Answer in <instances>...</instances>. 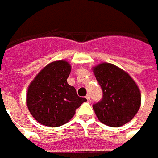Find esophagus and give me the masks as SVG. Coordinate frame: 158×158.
Instances as JSON below:
<instances>
[{
	"instance_id": "34e87169",
	"label": "esophagus",
	"mask_w": 158,
	"mask_h": 158,
	"mask_svg": "<svg viewBox=\"0 0 158 158\" xmlns=\"http://www.w3.org/2000/svg\"><path fill=\"white\" fill-rule=\"evenodd\" d=\"M86 99L88 101H90V96H89V95H87V96H86Z\"/></svg>"
}]
</instances>
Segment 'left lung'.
<instances>
[{"label":"left lung","instance_id":"obj_1","mask_svg":"<svg viewBox=\"0 0 158 158\" xmlns=\"http://www.w3.org/2000/svg\"><path fill=\"white\" fill-rule=\"evenodd\" d=\"M92 71L103 90L102 100L93 106L99 121L118 127L132 120L142 101L136 82L127 72L112 63L98 64Z\"/></svg>","mask_w":158,"mask_h":158}]
</instances>
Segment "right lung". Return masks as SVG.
<instances>
[{"label":"right lung","mask_w":158,"mask_h":158,"mask_svg":"<svg viewBox=\"0 0 158 158\" xmlns=\"http://www.w3.org/2000/svg\"><path fill=\"white\" fill-rule=\"evenodd\" d=\"M70 71L71 65L67 60H55L44 67L30 83L26 105L40 124L52 127L66 124L87 101L67 82Z\"/></svg>","instance_id":"1"}]
</instances>
